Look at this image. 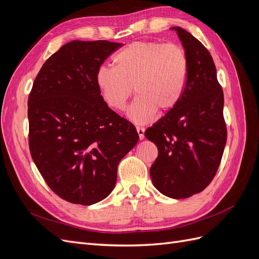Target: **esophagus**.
<instances>
[{
	"mask_svg": "<svg viewBox=\"0 0 259 259\" xmlns=\"http://www.w3.org/2000/svg\"><path fill=\"white\" fill-rule=\"evenodd\" d=\"M137 133H138V136L140 139H144L145 138V128L144 127H136Z\"/></svg>",
	"mask_w": 259,
	"mask_h": 259,
	"instance_id": "esophagus-1",
	"label": "esophagus"
}]
</instances>
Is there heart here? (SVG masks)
Here are the masks:
<instances>
[{
  "mask_svg": "<svg viewBox=\"0 0 259 259\" xmlns=\"http://www.w3.org/2000/svg\"><path fill=\"white\" fill-rule=\"evenodd\" d=\"M115 67L103 65L96 82L105 103L123 110L133 93L137 98L127 115L135 123L166 113L182 99L189 74V59L184 48L160 41H135L114 56Z\"/></svg>",
  "mask_w": 259,
  "mask_h": 259,
  "instance_id": "obj_1",
  "label": "heart"
}]
</instances>
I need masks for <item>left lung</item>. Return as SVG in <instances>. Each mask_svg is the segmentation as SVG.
Returning a JSON list of instances; mask_svg holds the SVG:
<instances>
[{"instance_id":"8db88e82","label":"left lung","mask_w":259,"mask_h":259,"mask_svg":"<svg viewBox=\"0 0 259 259\" xmlns=\"http://www.w3.org/2000/svg\"><path fill=\"white\" fill-rule=\"evenodd\" d=\"M189 59V74L177 106L147 128L158 147L150 167L153 186L173 199L203 191L215 177L227 142L224 92L209 52L198 38L173 27Z\"/></svg>"}]
</instances>
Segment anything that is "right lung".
Wrapping results in <instances>:
<instances>
[{
	"label": "right lung",
	"instance_id": "add662e5",
	"mask_svg": "<svg viewBox=\"0 0 259 259\" xmlns=\"http://www.w3.org/2000/svg\"><path fill=\"white\" fill-rule=\"evenodd\" d=\"M121 46L65 44L44 62L28 98L31 156L51 189L73 204L107 198L117 165L139 139L134 125L107 106L96 82L98 68Z\"/></svg>",
	"mask_w": 259,
	"mask_h": 259
}]
</instances>
